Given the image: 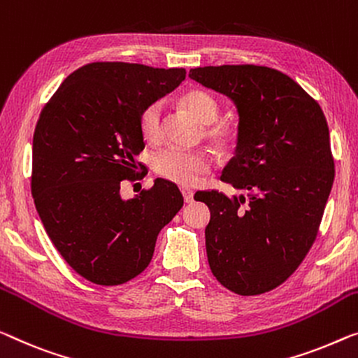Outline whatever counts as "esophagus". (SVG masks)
<instances>
[{
    "mask_svg": "<svg viewBox=\"0 0 358 358\" xmlns=\"http://www.w3.org/2000/svg\"><path fill=\"white\" fill-rule=\"evenodd\" d=\"M181 193H183V199L186 204H191V202L194 201V193L191 189H183Z\"/></svg>",
    "mask_w": 358,
    "mask_h": 358,
    "instance_id": "obj_1",
    "label": "esophagus"
}]
</instances>
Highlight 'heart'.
Segmentation results:
<instances>
[{
  "mask_svg": "<svg viewBox=\"0 0 358 358\" xmlns=\"http://www.w3.org/2000/svg\"><path fill=\"white\" fill-rule=\"evenodd\" d=\"M181 103L202 125H213L220 115V106L212 94L206 92H189L183 96ZM162 106L152 103L143 109L140 115L141 135L148 141H156L161 136ZM209 136L218 145H228L233 140V130L228 127H212ZM212 161L206 152L185 151L169 148L157 152L152 159V167L162 178L173 181L180 186H193L202 173L209 172Z\"/></svg>",
  "mask_w": 358,
  "mask_h": 358,
  "instance_id": "1",
  "label": "heart"
}]
</instances>
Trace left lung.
<instances>
[{"mask_svg":"<svg viewBox=\"0 0 358 358\" xmlns=\"http://www.w3.org/2000/svg\"><path fill=\"white\" fill-rule=\"evenodd\" d=\"M188 77L227 96L238 112L236 149L220 180L243 194H194L210 209L207 260L227 289L262 294L294 273L317 238L334 180L327 119L275 69L207 66Z\"/></svg>","mask_w":358,"mask_h":358,"instance_id":"left-lung-1","label":"left lung"}]
</instances>
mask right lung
I'll return each instance as SVG.
<instances>
[{
  "label": "right lung",
  "instance_id": "right-lung-1",
  "mask_svg": "<svg viewBox=\"0 0 358 358\" xmlns=\"http://www.w3.org/2000/svg\"><path fill=\"white\" fill-rule=\"evenodd\" d=\"M185 77V69L93 62L64 80L41 110L31 148L36 212L66 262L96 285L140 275L159 231L183 206L169 180L156 178L131 199L120 196V183L135 177L145 149L143 109Z\"/></svg>",
  "mask_w": 358,
  "mask_h": 358
}]
</instances>
